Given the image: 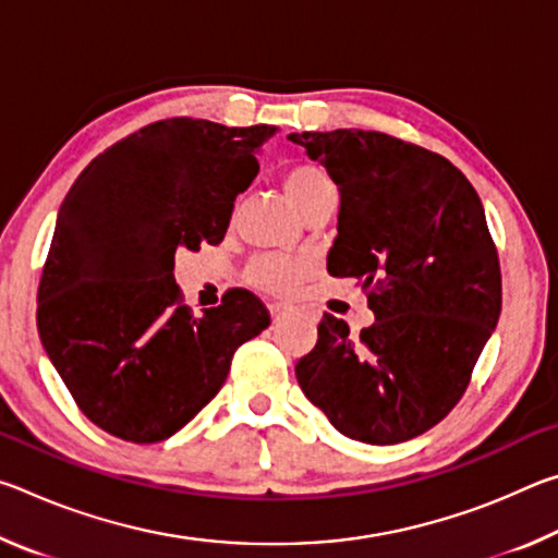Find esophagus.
<instances>
[{"label": "esophagus", "instance_id": "34e87169", "mask_svg": "<svg viewBox=\"0 0 558 558\" xmlns=\"http://www.w3.org/2000/svg\"><path fill=\"white\" fill-rule=\"evenodd\" d=\"M270 313H272V325H278L280 319L286 317V307H282V305H272Z\"/></svg>", "mask_w": 558, "mask_h": 558}]
</instances>
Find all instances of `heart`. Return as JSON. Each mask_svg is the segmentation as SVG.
Listing matches in <instances>:
<instances>
[{
  "mask_svg": "<svg viewBox=\"0 0 558 558\" xmlns=\"http://www.w3.org/2000/svg\"><path fill=\"white\" fill-rule=\"evenodd\" d=\"M282 189H286L288 199L295 204V209L302 214L310 204L317 202L319 196L337 192L332 177L325 167L315 162H295L282 174ZM253 280L268 290H286L298 280L300 268L292 263L278 258H258L251 268Z\"/></svg>",
  "mask_w": 558,
  "mask_h": 558,
  "instance_id": "b5f03b06",
  "label": "heart"
}]
</instances>
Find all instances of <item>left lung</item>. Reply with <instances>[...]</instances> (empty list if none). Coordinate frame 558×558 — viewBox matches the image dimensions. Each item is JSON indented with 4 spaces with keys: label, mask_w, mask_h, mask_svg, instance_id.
<instances>
[{
    "label": "left lung",
    "mask_w": 558,
    "mask_h": 558,
    "mask_svg": "<svg viewBox=\"0 0 558 558\" xmlns=\"http://www.w3.org/2000/svg\"><path fill=\"white\" fill-rule=\"evenodd\" d=\"M339 189L327 270L356 278L374 323L327 315L295 364L302 393L352 440L393 446L465 393L502 310L483 202L446 157L374 130L292 132Z\"/></svg>",
    "instance_id": "left-lung-1"
}]
</instances>
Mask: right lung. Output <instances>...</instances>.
Listing matches in <instances>:
<instances>
[{
	"label": "right lung",
	"mask_w": 558,
	"mask_h": 558,
	"mask_svg": "<svg viewBox=\"0 0 558 558\" xmlns=\"http://www.w3.org/2000/svg\"><path fill=\"white\" fill-rule=\"evenodd\" d=\"M272 125L169 118L98 155L61 204L39 282L46 354L90 423L128 442L174 436L270 325L248 290L194 315L177 248L221 243Z\"/></svg>",
	"instance_id": "add662e5"
}]
</instances>
